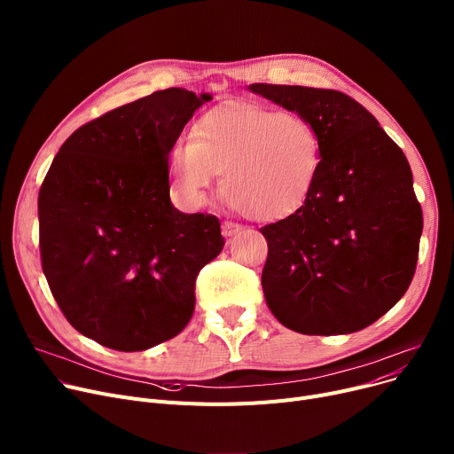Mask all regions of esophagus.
<instances>
[{"label":"esophagus","instance_id":"esophagus-1","mask_svg":"<svg viewBox=\"0 0 454 454\" xmlns=\"http://www.w3.org/2000/svg\"><path fill=\"white\" fill-rule=\"evenodd\" d=\"M242 231H244V227L239 225V223H234V222H225V223L222 225V234L227 236V238L236 236V234H239Z\"/></svg>","mask_w":454,"mask_h":454}]
</instances>
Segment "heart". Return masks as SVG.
<instances>
[{"label": "heart", "instance_id": "1", "mask_svg": "<svg viewBox=\"0 0 454 454\" xmlns=\"http://www.w3.org/2000/svg\"><path fill=\"white\" fill-rule=\"evenodd\" d=\"M323 143L313 124L293 112L227 102L207 112L168 155L177 196L207 203L222 174L223 198L254 222H280L299 212L313 192Z\"/></svg>", "mask_w": 454, "mask_h": 454}]
</instances>
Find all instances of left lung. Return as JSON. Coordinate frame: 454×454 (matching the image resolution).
Returning a JSON list of instances; mask_svg holds the SVG:
<instances>
[{"label":"left lung","instance_id":"obj_1","mask_svg":"<svg viewBox=\"0 0 454 454\" xmlns=\"http://www.w3.org/2000/svg\"><path fill=\"white\" fill-rule=\"evenodd\" d=\"M306 117L323 143L313 192L295 215L263 225L262 287L278 321L304 335L363 330L409 289L423 229L403 150L376 117L335 90L251 84Z\"/></svg>","mask_w":454,"mask_h":454}]
</instances>
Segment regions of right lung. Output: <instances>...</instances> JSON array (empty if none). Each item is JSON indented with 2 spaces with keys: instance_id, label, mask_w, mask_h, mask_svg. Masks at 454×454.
<instances>
[{
  "instance_id": "1",
  "label": "right lung",
  "mask_w": 454,
  "mask_h": 454,
  "mask_svg": "<svg viewBox=\"0 0 454 454\" xmlns=\"http://www.w3.org/2000/svg\"><path fill=\"white\" fill-rule=\"evenodd\" d=\"M212 97L168 88L80 126L38 194L40 258L69 325L119 352L176 337L196 278L223 249L220 220L170 203L168 155Z\"/></svg>"
}]
</instances>
